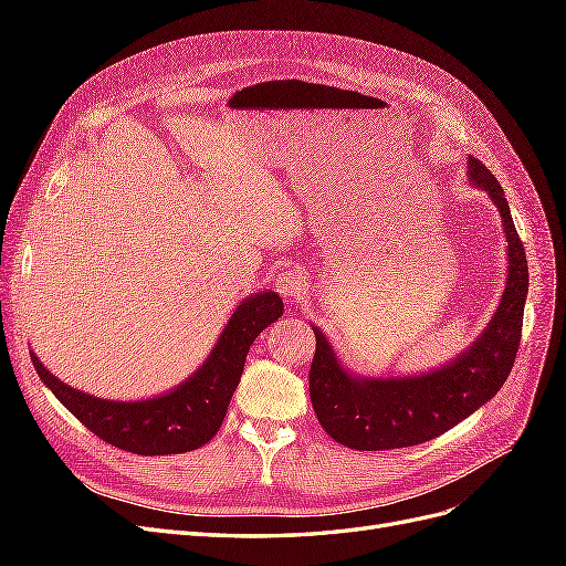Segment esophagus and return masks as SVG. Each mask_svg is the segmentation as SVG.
<instances>
[{"mask_svg":"<svg viewBox=\"0 0 566 566\" xmlns=\"http://www.w3.org/2000/svg\"><path fill=\"white\" fill-rule=\"evenodd\" d=\"M276 287L287 300H302L306 293V281L297 269H285L276 276Z\"/></svg>","mask_w":566,"mask_h":566,"instance_id":"1","label":"esophagus"}]
</instances>
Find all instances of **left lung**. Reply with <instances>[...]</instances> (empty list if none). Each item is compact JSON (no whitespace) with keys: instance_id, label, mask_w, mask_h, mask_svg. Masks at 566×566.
<instances>
[{"instance_id":"8db88e82","label":"left lung","mask_w":566,"mask_h":566,"mask_svg":"<svg viewBox=\"0 0 566 566\" xmlns=\"http://www.w3.org/2000/svg\"><path fill=\"white\" fill-rule=\"evenodd\" d=\"M470 179L501 212L507 238V285L489 328L453 364L413 378H354L339 366L328 339L314 328L310 370L312 406L321 427L356 451L406 449L443 434L484 406L503 387L522 339L528 266L503 186L486 165L470 158Z\"/></svg>"}]
</instances>
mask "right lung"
<instances>
[{"instance_id":"obj_1","label":"right lung","mask_w":566,"mask_h":566,"mask_svg":"<svg viewBox=\"0 0 566 566\" xmlns=\"http://www.w3.org/2000/svg\"><path fill=\"white\" fill-rule=\"evenodd\" d=\"M283 316L276 293L243 300L200 370L175 391L146 401H106L63 385L35 354H30L40 380L71 413L115 449L136 455H169L196 451L224 422L229 401L243 375L254 337Z\"/></svg>"}]
</instances>
